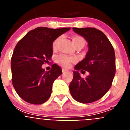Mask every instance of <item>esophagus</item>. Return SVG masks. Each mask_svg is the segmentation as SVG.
<instances>
[{
  "label": "esophagus",
  "mask_w": 130,
  "mask_h": 130,
  "mask_svg": "<svg viewBox=\"0 0 130 130\" xmlns=\"http://www.w3.org/2000/svg\"><path fill=\"white\" fill-rule=\"evenodd\" d=\"M68 72V70H66V69H65V68H62L63 73H64V72Z\"/></svg>",
  "instance_id": "esophagus-1"
}]
</instances>
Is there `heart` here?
Listing matches in <instances>:
<instances>
[{
  "label": "heart",
  "mask_w": 130,
  "mask_h": 130,
  "mask_svg": "<svg viewBox=\"0 0 130 130\" xmlns=\"http://www.w3.org/2000/svg\"><path fill=\"white\" fill-rule=\"evenodd\" d=\"M61 39V36H58L55 39L52 43V47L53 49H56L58 42ZM72 42L75 47H83L85 45V40L82 36H73L72 37ZM75 61V58L73 57H69L64 55H59L56 57V62L63 67L68 68L70 66L71 63Z\"/></svg>",
  "instance_id": "obj_1"
}]
</instances>
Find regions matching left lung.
<instances>
[{"label":"left lung","instance_id":"1","mask_svg":"<svg viewBox=\"0 0 130 130\" xmlns=\"http://www.w3.org/2000/svg\"><path fill=\"white\" fill-rule=\"evenodd\" d=\"M88 43L86 57L75 66L70 91L73 99L89 104L102 98L112 85L116 72L114 48L103 32L95 28H73ZM87 71L89 75L84 79L78 71Z\"/></svg>","mask_w":130,"mask_h":130}]
</instances>
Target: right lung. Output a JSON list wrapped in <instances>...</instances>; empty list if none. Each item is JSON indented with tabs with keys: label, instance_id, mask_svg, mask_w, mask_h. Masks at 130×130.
<instances>
[{
	"label": "right lung",
	"instance_id": "1",
	"mask_svg": "<svg viewBox=\"0 0 130 130\" xmlns=\"http://www.w3.org/2000/svg\"><path fill=\"white\" fill-rule=\"evenodd\" d=\"M70 29L38 27L29 31L15 47L11 59V81L25 102L40 105L51 96L53 83L62 74V69L53 64L45 72L42 66L52 57L54 40Z\"/></svg>",
	"mask_w": 130,
	"mask_h": 130
}]
</instances>
